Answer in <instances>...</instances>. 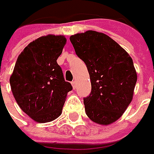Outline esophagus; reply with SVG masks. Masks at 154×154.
<instances>
[{
  "label": "esophagus",
  "mask_w": 154,
  "mask_h": 154,
  "mask_svg": "<svg viewBox=\"0 0 154 154\" xmlns=\"http://www.w3.org/2000/svg\"><path fill=\"white\" fill-rule=\"evenodd\" d=\"M71 84H72V86H73V88L75 89V88H76V86H77V85H76V81H75V80L72 81V83H71Z\"/></svg>",
  "instance_id": "34e87169"
}]
</instances>
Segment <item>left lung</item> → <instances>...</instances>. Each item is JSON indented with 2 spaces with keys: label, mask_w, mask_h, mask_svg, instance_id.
<instances>
[{
  "label": "left lung",
  "mask_w": 154,
  "mask_h": 154,
  "mask_svg": "<svg viewBox=\"0 0 154 154\" xmlns=\"http://www.w3.org/2000/svg\"><path fill=\"white\" fill-rule=\"evenodd\" d=\"M70 42L90 75L92 91L84 98L86 115L98 124L114 122L132 101L137 80L132 58L109 36L98 32L75 34Z\"/></svg>",
  "instance_id": "obj_1"
}]
</instances>
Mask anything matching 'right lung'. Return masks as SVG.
Masks as SVG:
<instances>
[{"label": "right lung", "mask_w": 154, "mask_h": 154, "mask_svg": "<svg viewBox=\"0 0 154 154\" xmlns=\"http://www.w3.org/2000/svg\"><path fill=\"white\" fill-rule=\"evenodd\" d=\"M66 41L63 36L41 37L27 45L16 61L11 89L19 106L34 121L57 118L67 93L73 89L56 62Z\"/></svg>", "instance_id": "right-lung-1"}]
</instances>
